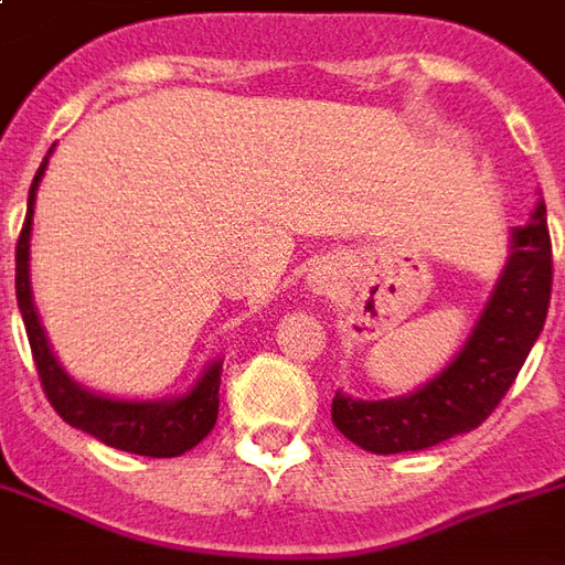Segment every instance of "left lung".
<instances>
[{"label":"left lung","instance_id":"1","mask_svg":"<svg viewBox=\"0 0 565 565\" xmlns=\"http://www.w3.org/2000/svg\"><path fill=\"white\" fill-rule=\"evenodd\" d=\"M551 235L545 202L530 223L511 230V254L469 339L436 379L396 399H354L335 391L332 424L372 454L433 448L472 433L505 396L545 327L551 302Z\"/></svg>","mask_w":565,"mask_h":565}]
</instances>
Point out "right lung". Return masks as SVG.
<instances>
[{
    "mask_svg": "<svg viewBox=\"0 0 565 565\" xmlns=\"http://www.w3.org/2000/svg\"><path fill=\"white\" fill-rule=\"evenodd\" d=\"M54 148L47 150V157ZM47 157L39 166V172L32 178L30 199H26V221L18 238V306L23 315V327L30 335L32 356L39 379L47 393V399L54 405V412L68 426H75L87 436L99 438L103 445L117 450H129L139 457H181L184 450L196 448L202 438L209 436L217 424V405H221V369L223 360H211L202 369L196 384L181 396L172 399H115L103 393L87 391L84 384L68 375L54 356V348L44 335L39 308L32 299L30 281V238H32V214H35V190L47 169Z\"/></svg>",
    "mask_w": 565,
    "mask_h": 565,
    "instance_id": "1",
    "label": "right lung"
}]
</instances>
